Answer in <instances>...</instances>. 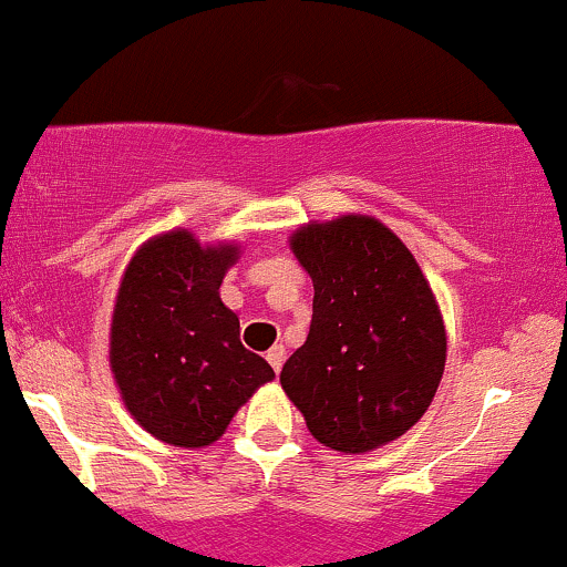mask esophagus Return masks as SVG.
<instances>
[{"label":"esophagus","instance_id":"obj_1","mask_svg":"<svg viewBox=\"0 0 567 567\" xmlns=\"http://www.w3.org/2000/svg\"><path fill=\"white\" fill-rule=\"evenodd\" d=\"M284 358H286V349L281 347V343H276V347H270V352H267V363H270L276 371H281Z\"/></svg>","mask_w":567,"mask_h":567}]
</instances>
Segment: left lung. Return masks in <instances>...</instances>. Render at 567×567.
I'll return each instance as SVG.
<instances>
[{
	"mask_svg": "<svg viewBox=\"0 0 567 567\" xmlns=\"http://www.w3.org/2000/svg\"><path fill=\"white\" fill-rule=\"evenodd\" d=\"M289 248L313 281V317L281 371L284 393L324 447L377 451L434 401L447 360L440 302L412 250L373 215L308 220Z\"/></svg>",
	"mask_w": 567,
	"mask_h": 567,
	"instance_id": "left-lung-1",
	"label": "left lung"
}]
</instances>
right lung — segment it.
<instances>
[{
  "mask_svg": "<svg viewBox=\"0 0 567 567\" xmlns=\"http://www.w3.org/2000/svg\"><path fill=\"white\" fill-rule=\"evenodd\" d=\"M240 243L194 231L150 237L122 272L109 330V365L122 404L155 440L207 447L276 371L240 343V319L220 284Z\"/></svg>",
  "mask_w": 567,
  "mask_h": 567,
  "instance_id": "add662e5",
  "label": "right lung"
}]
</instances>
